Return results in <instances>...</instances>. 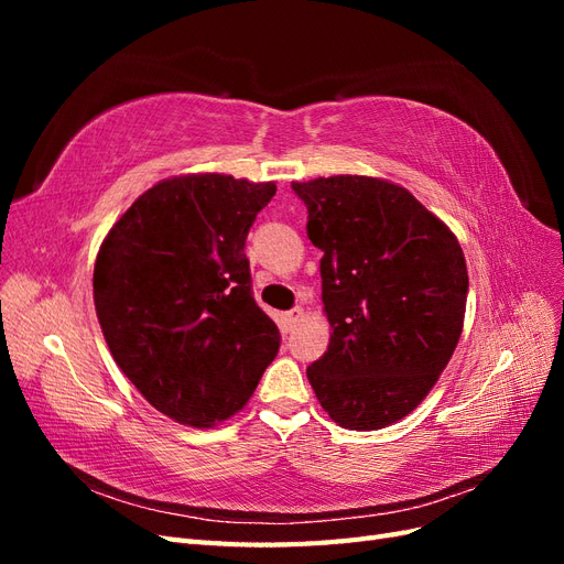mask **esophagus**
<instances>
[{
    "instance_id": "obj_1",
    "label": "esophagus",
    "mask_w": 564,
    "mask_h": 564,
    "mask_svg": "<svg viewBox=\"0 0 564 564\" xmlns=\"http://www.w3.org/2000/svg\"><path fill=\"white\" fill-rule=\"evenodd\" d=\"M303 317V311L301 308H292L289 313H282V317H280V327H282V332H292L296 324H299V319Z\"/></svg>"
}]
</instances>
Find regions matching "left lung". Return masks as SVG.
I'll use <instances>...</instances> for the list:
<instances>
[{"mask_svg": "<svg viewBox=\"0 0 564 564\" xmlns=\"http://www.w3.org/2000/svg\"><path fill=\"white\" fill-rule=\"evenodd\" d=\"M322 249L329 348L308 367L338 425L377 431L429 395L464 329L468 270L454 232L404 187L369 176L292 183Z\"/></svg>", "mask_w": 564, "mask_h": 564, "instance_id": "obj_1", "label": "left lung"}]
</instances>
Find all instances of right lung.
Wrapping results in <instances>:
<instances>
[{"label":"right lung","instance_id":"right-lung-1","mask_svg":"<svg viewBox=\"0 0 564 564\" xmlns=\"http://www.w3.org/2000/svg\"><path fill=\"white\" fill-rule=\"evenodd\" d=\"M275 191L224 174L169 178L100 245L94 303L108 348L141 395L178 423L209 429L240 412L280 350L245 253Z\"/></svg>","mask_w":564,"mask_h":564}]
</instances>
